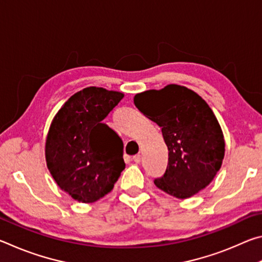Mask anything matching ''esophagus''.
<instances>
[{
  "instance_id": "obj_1",
  "label": "esophagus",
  "mask_w": 262,
  "mask_h": 262,
  "mask_svg": "<svg viewBox=\"0 0 262 262\" xmlns=\"http://www.w3.org/2000/svg\"><path fill=\"white\" fill-rule=\"evenodd\" d=\"M133 161H134L136 164H139L141 162V155H135V156L133 157Z\"/></svg>"
}]
</instances>
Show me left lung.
I'll return each mask as SVG.
<instances>
[{
	"mask_svg": "<svg viewBox=\"0 0 262 262\" xmlns=\"http://www.w3.org/2000/svg\"><path fill=\"white\" fill-rule=\"evenodd\" d=\"M134 104L162 128L167 145L166 171L154 180L155 185L177 199L190 198L207 187L225 151L223 132L209 105L177 84L137 94Z\"/></svg>",
	"mask_w": 262,
	"mask_h": 262,
	"instance_id": "1",
	"label": "left lung"
}]
</instances>
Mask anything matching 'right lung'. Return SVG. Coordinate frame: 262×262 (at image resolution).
Segmentation results:
<instances>
[{"instance_id": "1", "label": "right lung", "mask_w": 262, "mask_h": 262, "mask_svg": "<svg viewBox=\"0 0 262 262\" xmlns=\"http://www.w3.org/2000/svg\"><path fill=\"white\" fill-rule=\"evenodd\" d=\"M123 94L85 88L66 101L46 139V162L59 187L91 203L113 189L125 168L121 137L103 122Z\"/></svg>"}]
</instances>
